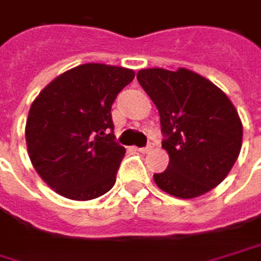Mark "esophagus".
<instances>
[{"label": "esophagus", "instance_id": "34e87169", "mask_svg": "<svg viewBox=\"0 0 261 261\" xmlns=\"http://www.w3.org/2000/svg\"><path fill=\"white\" fill-rule=\"evenodd\" d=\"M153 149V145L152 143H149L147 146H145V147H139V150L142 152V153H147V152H150Z\"/></svg>", "mask_w": 261, "mask_h": 261}]
</instances>
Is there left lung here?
Returning <instances> with one entry per match:
<instances>
[{"label": "left lung", "instance_id": "1", "mask_svg": "<svg viewBox=\"0 0 261 261\" xmlns=\"http://www.w3.org/2000/svg\"><path fill=\"white\" fill-rule=\"evenodd\" d=\"M137 81L160 112L162 147L170 155L167 170L153 174L158 188L191 199L220 185L242 145V122L229 97L183 68L142 69Z\"/></svg>", "mask_w": 261, "mask_h": 261}]
</instances>
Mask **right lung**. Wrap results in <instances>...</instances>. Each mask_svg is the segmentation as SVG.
I'll list each match as a JSON object with an SVG mask.
<instances>
[{"mask_svg":"<svg viewBox=\"0 0 261 261\" xmlns=\"http://www.w3.org/2000/svg\"><path fill=\"white\" fill-rule=\"evenodd\" d=\"M134 70L85 63L62 73L34 100L26 121L29 158L59 195L88 201L115 185L125 155L111 109Z\"/></svg>","mask_w":261,"mask_h":261,"instance_id":"right-lung-1","label":"right lung"}]
</instances>
